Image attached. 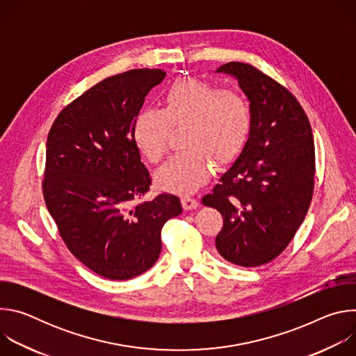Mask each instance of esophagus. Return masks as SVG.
<instances>
[{
  "label": "esophagus",
  "instance_id": "1",
  "mask_svg": "<svg viewBox=\"0 0 356 356\" xmlns=\"http://www.w3.org/2000/svg\"><path fill=\"white\" fill-rule=\"evenodd\" d=\"M181 206L184 210H191V209H195L198 206V202L195 198L190 197V195H183L181 197Z\"/></svg>",
  "mask_w": 356,
  "mask_h": 356
}]
</instances>
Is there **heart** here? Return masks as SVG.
I'll list each match as a JSON object with an SVG mask.
<instances>
[{
  "mask_svg": "<svg viewBox=\"0 0 356 356\" xmlns=\"http://www.w3.org/2000/svg\"><path fill=\"white\" fill-rule=\"evenodd\" d=\"M187 125L183 145L155 173L156 184L168 191H193L204 184L213 162L228 163L245 146L252 108L248 98L220 84L183 77L175 80L162 95V110L140 111L132 128L135 145L150 162L159 163L168 150L170 128Z\"/></svg>",
  "mask_w": 356,
  "mask_h": 356,
  "instance_id": "heart-1",
  "label": "heart"
}]
</instances>
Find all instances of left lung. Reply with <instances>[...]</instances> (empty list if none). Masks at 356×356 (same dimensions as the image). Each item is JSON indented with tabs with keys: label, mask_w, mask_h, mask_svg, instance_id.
<instances>
[{
	"label": "left lung",
	"mask_w": 356,
	"mask_h": 356,
	"mask_svg": "<svg viewBox=\"0 0 356 356\" xmlns=\"http://www.w3.org/2000/svg\"><path fill=\"white\" fill-rule=\"evenodd\" d=\"M217 72L238 80L252 127L235 163L201 201L222 216L220 255L257 268L277 258L306 218L316 175L313 131L296 97L255 66L229 62Z\"/></svg>",
	"instance_id": "obj_1"
}]
</instances>
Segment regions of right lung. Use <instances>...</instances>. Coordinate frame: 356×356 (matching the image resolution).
Wrapping results in <instances>:
<instances>
[{
    "instance_id": "add662e5",
    "label": "right lung",
    "mask_w": 356,
    "mask_h": 356,
    "mask_svg": "<svg viewBox=\"0 0 356 356\" xmlns=\"http://www.w3.org/2000/svg\"><path fill=\"white\" fill-rule=\"evenodd\" d=\"M165 76L161 69H134L104 79L66 106L47 135V211L67 249L106 279L128 280L154 266L162 227L183 211L169 193L138 201L152 179L134 140V121Z\"/></svg>"
}]
</instances>
